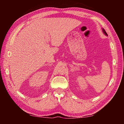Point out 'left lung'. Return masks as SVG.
Instances as JSON below:
<instances>
[{
  "label": "left lung",
  "mask_w": 124,
  "mask_h": 124,
  "mask_svg": "<svg viewBox=\"0 0 124 124\" xmlns=\"http://www.w3.org/2000/svg\"><path fill=\"white\" fill-rule=\"evenodd\" d=\"M102 31H103V33L105 35H107V36H108L107 33H106V31H105V30H104V29L103 28H102Z\"/></svg>",
  "instance_id": "left-lung-1"
}]
</instances>
